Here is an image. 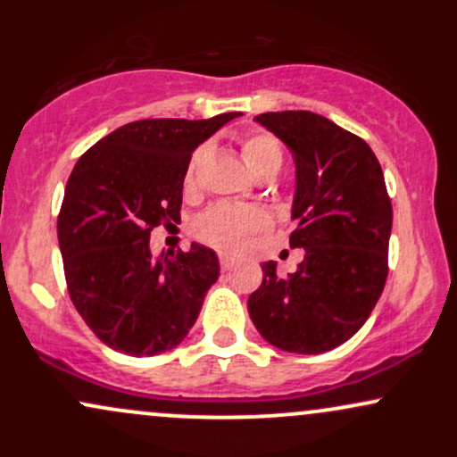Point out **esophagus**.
<instances>
[{
	"mask_svg": "<svg viewBox=\"0 0 457 457\" xmlns=\"http://www.w3.org/2000/svg\"><path fill=\"white\" fill-rule=\"evenodd\" d=\"M219 260H221V269L223 270H229L236 264V258H232L229 253H221V255H219Z\"/></svg>",
	"mask_w": 457,
	"mask_h": 457,
	"instance_id": "1",
	"label": "esophagus"
}]
</instances>
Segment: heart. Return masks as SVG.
I'll list each match as a JSON object with an SVG mask.
<instances>
[{
    "label": "heart",
    "instance_id": "1",
    "mask_svg": "<svg viewBox=\"0 0 457 457\" xmlns=\"http://www.w3.org/2000/svg\"><path fill=\"white\" fill-rule=\"evenodd\" d=\"M243 159L251 174H260V171L270 170V167H281V148L270 135H251L243 141ZM204 161V150H197L191 156L187 165L185 187L191 191L195 187L199 165ZM269 228V214L258 206H236V204H219L212 206L199 217L197 234L206 243L221 249L238 251L246 246L249 238L253 234L264 232Z\"/></svg>",
    "mask_w": 457,
    "mask_h": 457
}]
</instances>
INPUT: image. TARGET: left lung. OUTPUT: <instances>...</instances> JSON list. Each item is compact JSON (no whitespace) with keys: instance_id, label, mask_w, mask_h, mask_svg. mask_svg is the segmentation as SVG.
<instances>
[{"instance_id":"8db88e82","label":"left lung","mask_w":457,"mask_h":457,"mask_svg":"<svg viewBox=\"0 0 457 457\" xmlns=\"http://www.w3.org/2000/svg\"><path fill=\"white\" fill-rule=\"evenodd\" d=\"M255 122L295 156L290 246L305 258L287 277L277 275V262L262 264L249 316L275 348L328 353L363 327L389 272L393 211L382 167L363 139L324 115L270 112Z\"/></svg>"}]
</instances>
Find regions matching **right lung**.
<instances>
[{
  "label": "right lung",
  "instance_id": "right-lung-1",
  "mask_svg": "<svg viewBox=\"0 0 457 457\" xmlns=\"http://www.w3.org/2000/svg\"><path fill=\"white\" fill-rule=\"evenodd\" d=\"M238 112L208 120H137L92 145L66 182L57 240L68 292L103 344L154 356L193 328L219 279L208 246L152 255L150 232L180 221L187 165Z\"/></svg>",
  "mask_w": 457,
  "mask_h": 457
}]
</instances>
